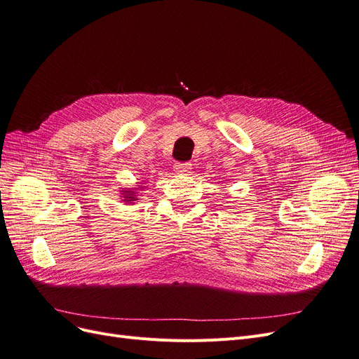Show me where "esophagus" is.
<instances>
[{
  "instance_id": "obj_1",
  "label": "esophagus",
  "mask_w": 359,
  "mask_h": 359,
  "mask_svg": "<svg viewBox=\"0 0 359 359\" xmlns=\"http://www.w3.org/2000/svg\"><path fill=\"white\" fill-rule=\"evenodd\" d=\"M174 170L180 175H187V174H190V170H191V163H187V162H185V163H175Z\"/></svg>"
}]
</instances>
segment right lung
I'll return each instance as SVG.
<instances>
[{
    "mask_svg": "<svg viewBox=\"0 0 359 359\" xmlns=\"http://www.w3.org/2000/svg\"><path fill=\"white\" fill-rule=\"evenodd\" d=\"M122 196H123V200L126 203H134L135 200H138L135 196H137V191H133V190H125L122 191Z\"/></svg>",
    "mask_w": 359,
    "mask_h": 359,
    "instance_id": "right-lung-1",
    "label": "right lung"
}]
</instances>
